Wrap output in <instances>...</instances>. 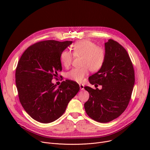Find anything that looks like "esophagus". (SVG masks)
Listing matches in <instances>:
<instances>
[{"label":"esophagus","mask_w":150,"mask_h":150,"mask_svg":"<svg viewBox=\"0 0 150 150\" xmlns=\"http://www.w3.org/2000/svg\"><path fill=\"white\" fill-rule=\"evenodd\" d=\"M84 86L83 84H80V88L81 90H84Z\"/></svg>","instance_id":"34e87169"}]
</instances>
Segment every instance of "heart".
I'll return each instance as SVG.
<instances>
[{
    "label": "heart",
    "mask_w": 150,
    "mask_h": 150,
    "mask_svg": "<svg viewBox=\"0 0 150 150\" xmlns=\"http://www.w3.org/2000/svg\"><path fill=\"white\" fill-rule=\"evenodd\" d=\"M72 53L68 50L63 51L60 56L62 65L69 68L75 57H81V67L75 68L67 74L69 80L81 83L88 75L89 70L95 72L98 71L103 66L106 58V52L103 47L96 45L91 41L84 39L75 42L72 46Z\"/></svg>",
    "instance_id": "b5f03b06"
}]
</instances>
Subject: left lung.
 Returning <instances> with one entry per match:
<instances>
[{"instance_id": "left-lung-1", "label": "left lung", "mask_w": 150, "mask_h": 150, "mask_svg": "<svg viewBox=\"0 0 150 150\" xmlns=\"http://www.w3.org/2000/svg\"><path fill=\"white\" fill-rule=\"evenodd\" d=\"M103 66L89 77L91 84L102 86L101 90L89 86L84 89L89 98L85 111L92 119L107 123L119 117L127 108L135 82L134 70L128 52L119 43L109 39L105 42Z\"/></svg>"}]
</instances>
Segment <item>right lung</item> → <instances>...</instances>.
<instances>
[{
    "instance_id": "right-lung-1",
    "label": "right lung",
    "mask_w": 150,
    "mask_h": 150,
    "mask_svg": "<svg viewBox=\"0 0 150 150\" xmlns=\"http://www.w3.org/2000/svg\"><path fill=\"white\" fill-rule=\"evenodd\" d=\"M72 43L38 42L28 47L18 61L15 77L19 101L28 114L39 122L48 123L59 119L80 90L73 81H63L58 88L52 83L62 70L61 53Z\"/></svg>"
}]
</instances>
